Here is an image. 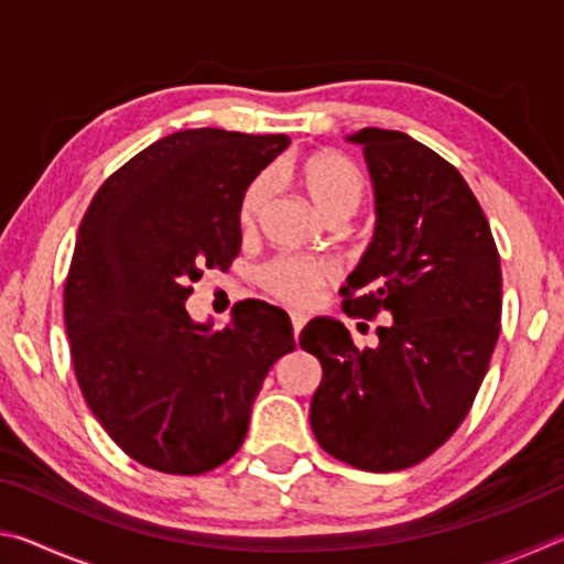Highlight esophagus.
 <instances>
[{"label": "esophagus", "mask_w": 564, "mask_h": 564, "mask_svg": "<svg viewBox=\"0 0 564 564\" xmlns=\"http://www.w3.org/2000/svg\"><path fill=\"white\" fill-rule=\"evenodd\" d=\"M291 323H293V336L299 338V333L303 330L305 323H308V316H305V313H301V311H291Z\"/></svg>", "instance_id": "esophagus-1"}]
</instances>
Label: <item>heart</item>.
Returning <instances> with one entry per match:
<instances>
[{"mask_svg":"<svg viewBox=\"0 0 564 564\" xmlns=\"http://www.w3.org/2000/svg\"><path fill=\"white\" fill-rule=\"evenodd\" d=\"M275 174L295 181L316 212L338 224L343 218L356 214V208L366 194V178L360 169L348 156L336 151H316L303 159H291L279 166ZM273 198L271 176H256L243 191L241 206H238V221L243 231H253L261 224ZM338 275L333 261L326 259H305V256H281L261 269V285L275 299L285 303L305 305L316 299L323 285Z\"/></svg>","mask_w":564,"mask_h":564,"instance_id":"b5f03b06","label":"heart"}]
</instances>
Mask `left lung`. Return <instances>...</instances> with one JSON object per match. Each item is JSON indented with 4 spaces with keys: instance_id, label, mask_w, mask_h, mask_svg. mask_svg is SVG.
I'll return each mask as SVG.
<instances>
[{
    "instance_id": "8db88e82",
    "label": "left lung",
    "mask_w": 564,
    "mask_h": 564,
    "mask_svg": "<svg viewBox=\"0 0 564 564\" xmlns=\"http://www.w3.org/2000/svg\"><path fill=\"white\" fill-rule=\"evenodd\" d=\"M348 141L366 154L378 218L343 311L388 323L376 348L358 350L333 318H313L299 343L323 366L311 400L318 445L393 473L435 453L480 390L500 336V256L470 186L433 149L373 127Z\"/></svg>"
}]
</instances>
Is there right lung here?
Masks as SVG:
<instances>
[{
  "label": "right lung",
  "instance_id": "1",
  "mask_svg": "<svg viewBox=\"0 0 564 564\" xmlns=\"http://www.w3.org/2000/svg\"><path fill=\"white\" fill-rule=\"evenodd\" d=\"M289 144L176 131L113 171L82 218L64 283L74 373L111 441L151 470L226 463L265 373L295 348L289 313L265 301L234 305L221 330L186 311L204 271L241 251L243 191Z\"/></svg>",
  "mask_w": 564,
  "mask_h": 564
}]
</instances>
